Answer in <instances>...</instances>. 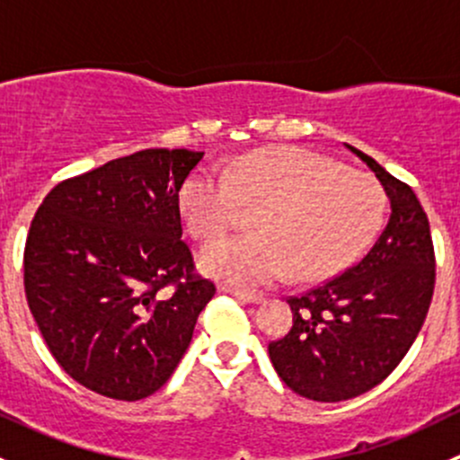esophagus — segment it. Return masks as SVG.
<instances>
[{
	"instance_id": "esophagus-1",
	"label": "esophagus",
	"mask_w": 460,
	"mask_h": 460,
	"mask_svg": "<svg viewBox=\"0 0 460 460\" xmlns=\"http://www.w3.org/2000/svg\"><path fill=\"white\" fill-rule=\"evenodd\" d=\"M220 291H222V294H229V296H234V298L243 300V303H249V305H258V303H262V300H264V296H260V294H253V291L234 289V287H226V285H222V287H220Z\"/></svg>"
}]
</instances>
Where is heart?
I'll use <instances>...</instances> for the list:
<instances>
[{"label": "heart", "instance_id": "1", "mask_svg": "<svg viewBox=\"0 0 460 460\" xmlns=\"http://www.w3.org/2000/svg\"><path fill=\"white\" fill-rule=\"evenodd\" d=\"M262 201L256 235L217 238L202 249L198 264L207 276L243 289L276 285L291 271L300 280L332 276L372 243L385 208L372 175L280 146L240 157L226 175L191 173L180 191V213L189 234L216 238L235 225L240 204Z\"/></svg>", "mask_w": 460, "mask_h": 460}]
</instances>
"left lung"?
I'll return each mask as SVG.
<instances>
[{"label": "left lung", "mask_w": 460, "mask_h": 460, "mask_svg": "<svg viewBox=\"0 0 460 460\" xmlns=\"http://www.w3.org/2000/svg\"><path fill=\"white\" fill-rule=\"evenodd\" d=\"M367 164L389 200V217L360 262L289 298L294 327L269 342L287 387L318 402L360 396L396 369L419 336L434 294L429 220L416 193L374 157Z\"/></svg>", "instance_id": "obj_1"}]
</instances>
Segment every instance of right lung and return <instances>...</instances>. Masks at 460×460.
Wrapping results in <instances>:
<instances>
[{
	"label": "right lung",
	"instance_id": "right-lung-1",
	"mask_svg": "<svg viewBox=\"0 0 460 460\" xmlns=\"http://www.w3.org/2000/svg\"><path fill=\"white\" fill-rule=\"evenodd\" d=\"M202 151L146 148L59 182L24 252L26 300L73 380L140 401L171 378L213 282L193 278L180 189ZM166 284H175L171 296Z\"/></svg>",
	"mask_w": 460,
	"mask_h": 460
}]
</instances>
